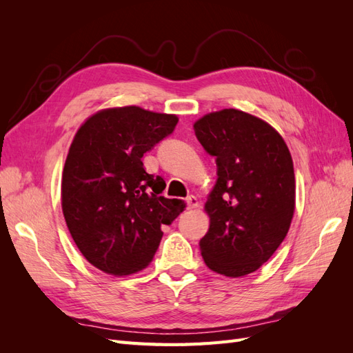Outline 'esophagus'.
I'll return each instance as SVG.
<instances>
[{
    "instance_id": "esophagus-1",
    "label": "esophagus",
    "mask_w": 353,
    "mask_h": 353,
    "mask_svg": "<svg viewBox=\"0 0 353 353\" xmlns=\"http://www.w3.org/2000/svg\"><path fill=\"white\" fill-rule=\"evenodd\" d=\"M185 203H187V209H194L199 206V200L194 197V196H190L185 199Z\"/></svg>"
}]
</instances>
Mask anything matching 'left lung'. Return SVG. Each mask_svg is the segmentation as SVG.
<instances>
[{
    "label": "left lung",
    "mask_w": 353,
    "mask_h": 353,
    "mask_svg": "<svg viewBox=\"0 0 353 353\" xmlns=\"http://www.w3.org/2000/svg\"><path fill=\"white\" fill-rule=\"evenodd\" d=\"M194 132L218 169L201 256L212 271L237 279L262 266L287 236L294 212L293 160L271 125L241 110L203 116Z\"/></svg>",
    "instance_id": "1"
}]
</instances>
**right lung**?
I'll use <instances>...</instances> for the list:
<instances>
[{
    "label": "right lung",
    "instance_id": "1",
    "mask_svg": "<svg viewBox=\"0 0 353 353\" xmlns=\"http://www.w3.org/2000/svg\"><path fill=\"white\" fill-rule=\"evenodd\" d=\"M175 114L137 105L95 113L73 138L61 178V208L78 249L95 268L128 275L152 262L184 201L162 196L144 153L174 132Z\"/></svg>",
    "mask_w": 353,
    "mask_h": 353
}]
</instances>
